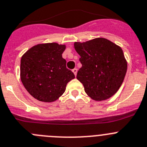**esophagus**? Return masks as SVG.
I'll return each mask as SVG.
<instances>
[{
    "mask_svg": "<svg viewBox=\"0 0 147 147\" xmlns=\"http://www.w3.org/2000/svg\"><path fill=\"white\" fill-rule=\"evenodd\" d=\"M72 72H73V73L75 74V75L76 76L77 75V72H78V69H77V68H75V69H72Z\"/></svg>",
    "mask_w": 147,
    "mask_h": 147,
    "instance_id": "34e87169",
    "label": "esophagus"
}]
</instances>
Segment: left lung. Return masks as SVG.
Segmentation results:
<instances>
[{
    "label": "left lung",
    "mask_w": 147,
    "mask_h": 147,
    "mask_svg": "<svg viewBox=\"0 0 147 147\" xmlns=\"http://www.w3.org/2000/svg\"><path fill=\"white\" fill-rule=\"evenodd\" d=\"M74 46L82 64L77 79L83 83L88 96L103 101L116 94L127 72V61L121 48L103 38L75 42Z\"/></svg>",
    "instance_id": "obj_1"
}]
</instances>
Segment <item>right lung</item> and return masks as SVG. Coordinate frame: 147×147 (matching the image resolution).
I'll list each match as a JSON object with an SVG mask.
<instances>
[{"instance_id":"1","label":"right lung","mask_w":147,"mask_h":147,"mask_svg":"<svg viewBox=\"0 0 147 147\" xmlns=\"http://www.w3.org/2000/svg\"><path fill=\"white\" fill-rule=\"evenodd\" d=\"M65 45L57 42L38 44L21 59L20 78L26 90L37 100L52 102L64 93L75 75L62 58Z\"/></svg>"}]
</instances>
